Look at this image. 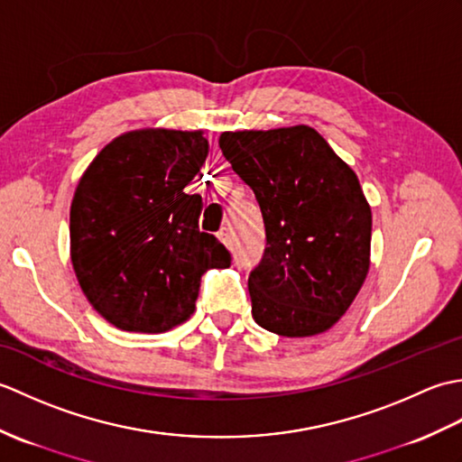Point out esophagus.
Segmentation results:
<instances>
[{"mask_svg": "<svg viewBox=\"0 0 462 462\" xmlns=\"http://www.w3.org/2000/svg\"><path fill=\"white\" fill-rule=\"evenodd\" d=\"M218 238L224 244V246H232V240H234V232L230 226H224V228L218 232Z\"/></svg>", "mask_w": 462, "mask_h": 462, "instance_id": "obj_1", "label": "esophagus"}]
</instances>
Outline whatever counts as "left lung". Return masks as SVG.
<instances>
[{
  "label": "left lung",
  "instance_id": "left-lung-1",
  "mask_svg": "<svg viewBox=\"0 0 462 462\" xmlns=\"http://www.w3.org/2000/svg\"><path fill=\"white\" fill-rule=\"evenodd\" d=\"M218 144L266 226V252L248 278L252 318L282 337L328 331L371 263V206L357 174L308 125L228 131Z\"/></svg>",
  "mask_w": 462,
  "mask_h": 462
}]
</instances>
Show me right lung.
I'll list each match as a JSON object with an SVG mask.
<instances>
[{
	"label": "right lung",
	"instance_id": "1",
	"mask_svg": "<svg viewBox=\"0 0 462 462\" xmlns=\"http://www.w3.org/2000/svg\"><path fill=\"white\" fill-rule=\"evenodd\" d=\"M202 131L116 136L77 184L69 236L77 282L123 331L162 333L196 310L200 278L230 254L199 230L202 199L184 192L208 156Z\"/></svg>",
	"mask_w": 462,
	"mask_h": 462
}]
</instances>
